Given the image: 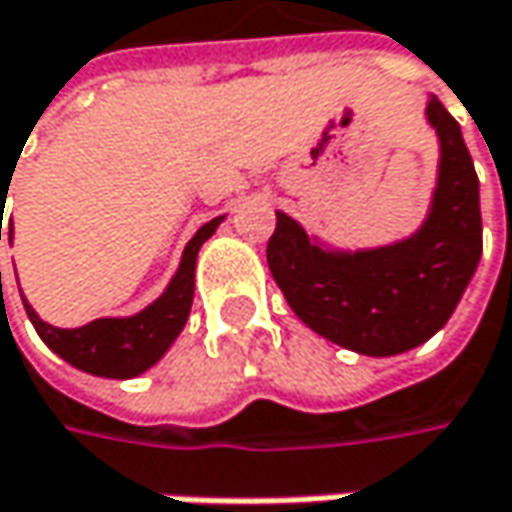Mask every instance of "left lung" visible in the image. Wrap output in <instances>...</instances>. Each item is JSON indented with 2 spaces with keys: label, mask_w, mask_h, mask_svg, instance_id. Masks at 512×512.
<instances>
[{
  "label": "left lung",
  "mask_w": 512,
  "mask_h": 512,
  "mask_svg": "<svg viewBox=\"0 0 512 512\" xmlns=\"http://www.w3.org/2000/svg\"><path fill=\"white\" fill-rule=\"evenodd\" d=\"M440 134V181L425 225L395 246L372 252H325L287 213H275L266 260L281 293L307 328L372 357L413 349L434 337L472 281L484 237L472 155L460 125L428 102Z\"/></svg>",
  "instance_id": "8db88e82"
}]
</instances>
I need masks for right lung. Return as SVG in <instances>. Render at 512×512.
<instances>
[{
    "mask_svg": "<svg viewBox=\"0 0 512 512\" xmlns=\"http://www.w3.org/2000/svg\"><path fill=\"white\" fill-rule=\"evenodd\" d=\"M222 216L210 219L196 231V237L187 243L181 266L175 278L169 281L166 293L155 304H149L143 313L128 319H96L84 328H55L43 322L34 307L25 302V313L31 325L37 328L40 340L61 354L75 369H84L90 375L102 378H134L155 366L163 351L172 346V340L181 334L190 304H193V287H196V255L202 243L216 231ZM14 228V225H11ZM2 278V275H0Z\"/></svg>",
    "mask_w": 512,
    "mask_h": 512,
    "instance_id": "right-lung-1",
    "label": "right lung"
}]
</instances>
